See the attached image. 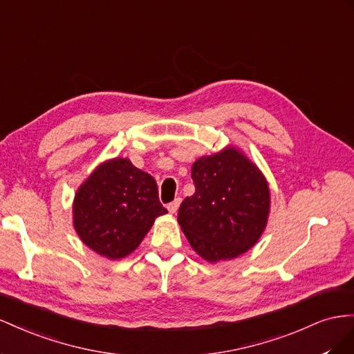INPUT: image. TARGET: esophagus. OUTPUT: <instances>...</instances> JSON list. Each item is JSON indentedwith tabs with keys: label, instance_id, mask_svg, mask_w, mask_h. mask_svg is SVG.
<instances>
[{
	"label": "esophagus",
	"instance_id": "obj_1",
	"mask_svg": "<svg viewBox=\"0 0 354 354\" xmlns=\"http://www.w3.org/2000/svg\"><path fill=\"white\" fill-rule=\"evenodd\" d=\"M180 201H183V200H180V197L175 198L174 201H170V203L167 205V210L170 212V214H175V212L178 210V207L180 206Z\"/></svg>",
	"mask_w": 354,
	"mask_h": 354
}]
</instances>
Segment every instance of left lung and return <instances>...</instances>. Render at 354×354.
I'll list each match as a JSON object with an SVG mask.
<instances>
[{
    "instance_id": "obj_1",
    "label": "left lung",
    "mask_w": 354,
    "mask_h": 354,
    "mask_svg": "<svg viewBox=\"0 0 354 354\" xmlns=\"http://www.w3.org/2000/svg\"><path fill=\"white\" fill-rule=\"evenodd\" d=\"M191 178L196 193L178 212L189 245L209 262L245 254L257 243L268 219L266 178L236 148L198 158Z\"/></svg>"
}]
</instances>
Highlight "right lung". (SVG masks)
Listing matches in <instances>:
<instances>
[{
	"mask_svg": "<svg viewBox=\"0 0 354 354\" xmlns=\"http://www.w3.org/2000/svg\"><path fill=\"white\" fill-rule=\"evenodd\" d=\"M165 214L154 178L127 158L100 165L78 188L74 200L77 234L109 259L132 254L154 219Z\"/></svg>",
	"mask_w": 354,
	"mask_h": 354,
	"instance_id": "right-lung-1",
	"label": "right lung"
}]
</instances>
